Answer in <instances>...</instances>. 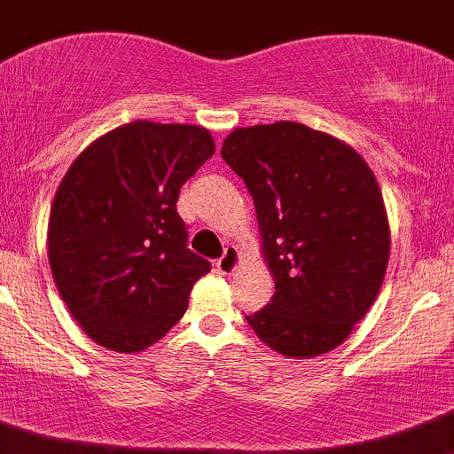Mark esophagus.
<instances>
[{
  "label": "esophagus",
  "instance_id": "1",
  "mask_svg": "<svg viewBox=\"0 0 454 454\" xmlns=\"http://www.w3.org/2000/svg\"><path fill=\"white\" fill-rule=\"evenodd\" d=\"M237 263H239V253H237L235 246H228L222 257L217 259V270L222 275H232L237 270Z\"/></svg>",
  "mask_w": 454,
  "mask_h": 454
}]
</instances>
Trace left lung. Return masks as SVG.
Listing matches in <instances>:
<instances>
[{
	"label": "left lung",
	"mask_w": 454,
	"mask_h": 454,
	"mask_svg": "<svg viewBox=\"0 0 454 454\" xmlns=\"http://www.w3.org/2000/svg\"><path fill=\"white\" fill-rule=\"evenodd\" d=\"M222 157L253 195L270 303L246 315L286 357L337 348L380 294L390 253L384 200L344 142L294 121L237 129Z\"/></svg>",
	"instance_id": "1"
}]
</instances>
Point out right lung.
Listing matches in <instances>:
<instances>
[{"mask_svg": "<svg viewBox=\"0 0 454 454\" xmlns=\"http://www.w3.org/2000/svg\"><path fill=\"white\" fill-rule=\"evenodd\" d=\"M213 153L201 126L133 121L92 142L61 179L48 262L70 315L95 344L137 353L186 312L210 262L186 246L179 188Z\"/></svg>", "mask_w": 454, "mask_h": 454, "instance_id": "right-lung-1", "label": "right lung"}]
</instances>
